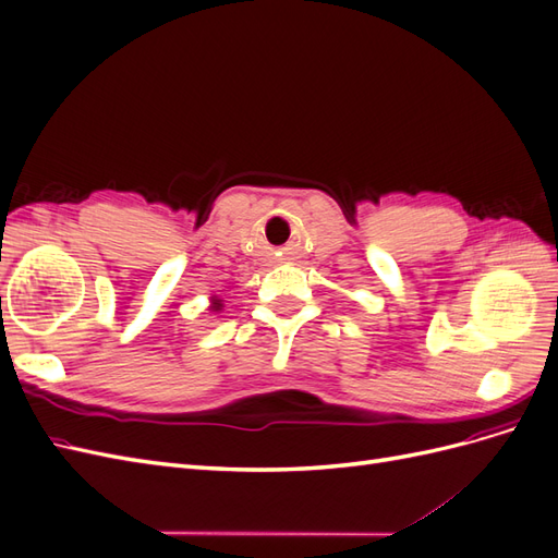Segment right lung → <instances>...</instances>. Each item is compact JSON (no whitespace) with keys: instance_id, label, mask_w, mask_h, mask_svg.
I'll return each mask as SVG.
<instances>
[{"instance_id":"right-lung-1","label":"right lung","mask_w":558,"mask_h":558,"mask_svg":"<svg viewBox=\"0 0 558 558\" xmlns=\"http://www.w3.org/2000/svg\"><path fill=\"white\" fill-rule=\"evenodd\" d=\"M218 307H221V302H218V300H216V302H214V310H218Z\"/></svg>"}]
</instances>
